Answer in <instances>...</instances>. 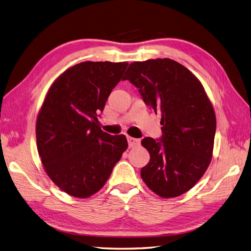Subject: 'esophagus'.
Instances as JSON below:
<instances>
[{
    "instance_id": "1",
    "label": "esophagus",
    "mask_w": 251,
    "mask_h": 251,
    "mask_svg": "<svg viewBox=\"0 0 251 251\" xmlns=\"http://www.w3.org/2000/svg\"><path fill=\"white\" fill-rule=\"evenodd\" d=\"M127 142H128V147H130V148L137 147L140 144L139 139H136V138H133V137H127Z\"/></svg>"
}]
</instances>
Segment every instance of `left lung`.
Wrapping results in <instances>:
<instances>
[{"label": "left lung", "mask_w": 251, "mask_h": 251, "mask_svg": "<svg viewBox=\"0 0 251 251\" xmlns=\"http://www.w3.org/2000/svg\"><path fill=\"white\" fill-rule=\"evenodd\" d=\"M124 79L161 115V139L141 141L151 157L141 169L142 180L162 198L186 193L206 172L214 150L216 115L202 83L170 58L132 63Z\"/></svg>", "instance_id": "8db88e82"}]
</instances>
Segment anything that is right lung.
Instances as JSON below:
<instances>
[{
    "label": "right lung",
    "instance_id": "right-lung-1",
    "mask_svg": "<svg viewBox=\"0 0 251 251\" xmlns=\"http://www.w3.org/2000/svg\"><path fill=\"white\" fill-rule=\"evenodd\" d=\"M127 63L83 62L53 81L36 119L44 170L66 194L89 198L105 184L127 149L125 135L102 132L98 114Z\"/></svg>",
    "mask_w": 251,
    "mask_h": 251
}]
</instances>
